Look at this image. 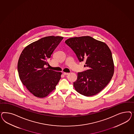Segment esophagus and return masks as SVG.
Wrapping results in <instances>:
<instances>
[{
    "label": "esophagus",
    "mask_w": 134,
    "mask_h": 134,
    "mask_svg": "<svg viewBox=\"0 0 134 134\" xmlns=\"http://www.w3.org/2000/svg\"><path fill=\"white\" fill-rule=\"evenodd\" d=\"M69 74V73H66V72H64V73H63V74H64V75H68Z\"/></svg>",
    "instance_id": "1"
}]
</instances>
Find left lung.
Returning a JSON list of instances; mask_svg holds the SVG:
<instances>
[{
  "label": "left lung",
  "instance_id": "8db88e82",
  "mask_svg": "<svg viewBox=\"0 0 134 134\" xmlns=\"http://www.w3.org/2000/svg\"><path fill=\"white\" fill-rule=\"evenodd\" d=\"M65 43L73 49L80 62L85 61L87 67L77 73L74 86L79 93L93 96L104 89L113 76L114 64L109 47L90 36L71 38Z\"/></svg>",
  "mask_w": 134,
  "mask_h": 134
}]
</instances>
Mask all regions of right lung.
I'll use <instances>...</instances> for the list:
<instances>
[{"instance_id":"add662e5","label":"right lung","mask_w":134,"mask_h":134,"mask_svg":"<svg viewBox=\"0 0 134 134\" xmlns=\"http://www.w3.org/2000/svg\"><path fill=\"white\" fill-rule=\"evenodd\" d=\"M63 38L45 37L26 47L19 57L18 71L23 84L35 96L45 97L60 80L61 72L49 70L47 60Z\"/></svg>"}]
</instances>
